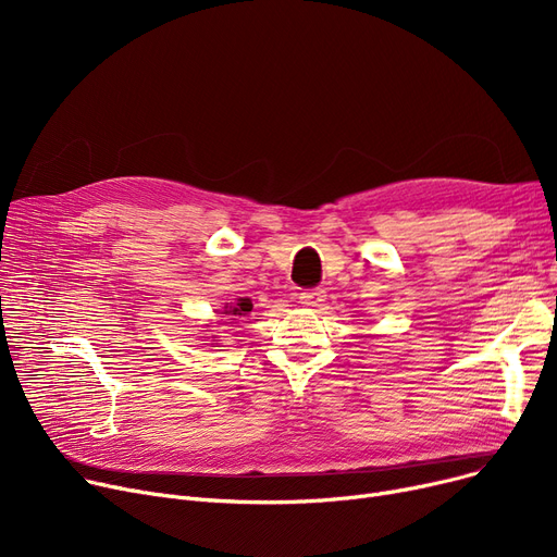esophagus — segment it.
Listing matches in <instances>:
<instances>
[{
	"label": "esophagus",
	"mask_w": 557,
	"mask_h": 557,
	"mask_svg": "<svg viewBox=\"0 0 557 557\" xmlns=\"http://www.w3.org/2000/svg\"><path fill=\"white\" fill-rule=\"evenodd\" d=\"M327 300V294L323 288H307L300 294V305L302 307H309V309H318L323 307V302Z\"/></svg>",
	"instance_id": "34e87169"
}]
</instances>
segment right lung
<instances>
[{
    "mask_svg": "<svg viewBox=\"0 0 557 557\" xmlns=\"http://www.w3.org/2000/svg\"><path fill=\"white\" fill-rule=\"evenodd\" d=\"M248 311H252V302H250V298H239V300H237V305L225 307L221 313H225V315H246Z\"/></svg>",
    "mask_w": 557,
    "mask_h": 557,
    "instance_id": "add662e5",
    "label": "right lung"
}]
</instances>
